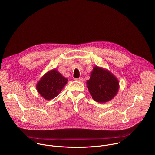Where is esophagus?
<instances>
[{"label":"esophagus","instance_id":"esophagus-1","mask_svg":"<svg viewBox=\"0 0 155 155\" xmlns=\"http://www.w3.org/2000/svg\"><path fill=\"white\" fill-rule=\"evenodd\" d=\"M74 80H75V81H78V82H83V81H84V79H83L82 78H78V79H75Z\"/></svg>","mask_w":155,"mask_h":155}]
</instances>
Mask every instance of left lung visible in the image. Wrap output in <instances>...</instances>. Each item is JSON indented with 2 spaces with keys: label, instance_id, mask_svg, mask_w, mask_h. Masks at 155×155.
Segmentation results:
<instances>
[{
  "label": "left lung",
  "instance_id": "obj_1",
  "mask_svg": "<svg viewBox=\"0 0 155 155\" xmlns=\"http://www.w3.org/2000/svg\"><path fill=\"white\" fill-rule=\"evenodd\" d=\"M86 84L92 98L101 104L111 100L119 89L117 78L107 69L97 66L93 68Z\"/></svg>",
  "mask_w": 155,
  "mask_h": 155
}]
</instances>
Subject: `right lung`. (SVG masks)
<instances>
[{"label": "right lung", "mask_w": 155, "mask_h": 155, "mask_svg": "<svg viewBox=\"0 0 155 155\" xmlns=\"http://www.w3.org/2000/svg\"><path fill=\"white\" fill-rule=\"evenodd\" d=\"M68 79L62 76L56 69L47 72L38 82L36 89L45 100L56 97L65 86Z\"/></svg>", "instance_id": "1"}]
</instances>
